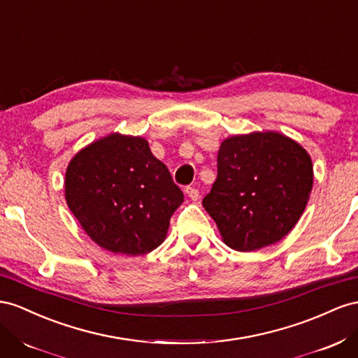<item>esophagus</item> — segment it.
Returning a JSON list of instances; mask_svg holds the SVG:
<instances>
[{"label":"esophagus","instance_id":"1","mask_svg":"<svg viewBox=\"0 0 358 358\" xmlns=\"http://www.w3.org/2000/svg\"><path fill=\"white\" fill-rule=\"evenodd\" d=\"M185 194L191 199V200H199V197H200V194H199V189H196V188H192V187H187L185 188Z\"/></svg>","mask_w":358,"mask_h":358}]
</instances>
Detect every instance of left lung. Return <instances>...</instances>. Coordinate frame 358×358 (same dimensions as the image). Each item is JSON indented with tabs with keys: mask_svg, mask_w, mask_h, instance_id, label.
I'll list each match as a JSON object with an SVG mask.
<instances>
[{
	"mask_svg": "<svg viewBox=\"0 0 358 358\" xmlns=\"http://www.w3.org/2000/svg\"><path fill=\"white\" fill-rule=\"evenodd\" d=\"M217 166L203 208L227 247L260 250L295 227L313 187L312 158L301 144L277 131L231 135L220 144Z\"/></svg>",
	"mask_w": 358,
	"mask_h": 358,
	"instance_id": "obj_1",
	"label": "left lung"
}]
</instances>
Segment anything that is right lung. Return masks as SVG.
<instances>
[{
	"instance_id": "obj_1",
	"label": "right lung",
	"mask_w": 358,
	"mask_h": 358,
	"mask_svg": "<svg viewBox=\"0 0 358 358\" xmlns=\"http://www.w3.org/2000/svg\"><path fill=\"white\" fill-rule=\"evenodd\" d=\"M64 197L92 241L127 256L159 247L173 212L183 201L148 140L119 132L87 144L71 159Z\"/></svg>"
}]
</instances>
